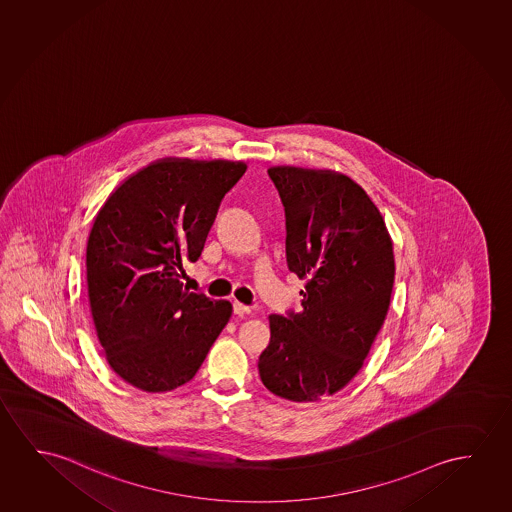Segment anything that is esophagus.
I'll list each match as a JSON object with an SVG mask.
<instances>
[{"label":"esophagus","instance_id":"34e87169","mask_svg":"<svg viewBox=\"0 0 512 512\" xmlns=\"http://www.w3.org/2000/svg\"><path fill=\"white\" fill-rule=\"evenodd\" d=\"M234 314L237 315H246V314H252V308L246 307V305H243V303H239V301H234Z\"/></svg>","mask_w":512,"mask_h":512}]
</instances>
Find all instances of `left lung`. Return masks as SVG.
<instances>
[{"mask_svg":"<svg viewBox=\"0 0 512 512\" xmlns=\"http://www.w3.org/2000/svg\"><path fill=\"white\" fill-rule=\"evenodd\" d=\"M285 209V253L307 280L301 312L269 315L259 356L269 392L294 402L337 394L363 367L394 291V244L378 207L342 173L273 166Z\"/></svg>","mask_w":512,"mask_h":512,"instance_id":"obj_1","label":"left lung"}]
</instances>
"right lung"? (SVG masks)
Listing matches in <instances>:
<instances>
[{
	"mask_svg": "<svg viewBox=\"0 0 512 512\" xmlns=\"http://www.w3.org/2000/svg\"><path fill=\"white\" fill-rule=\"evenodd\" d=\"M241 161L161 159L122 182L95 216L87 244L88 301L111 369L143 392L193 379L232 305L189 292L182 260L204 250Z\"/></svg>",
	"mask_w": 512,
	"mask_h": 512,
	"instance_id": "add662e5",
	"label": "right lung"
}]
</instances>
